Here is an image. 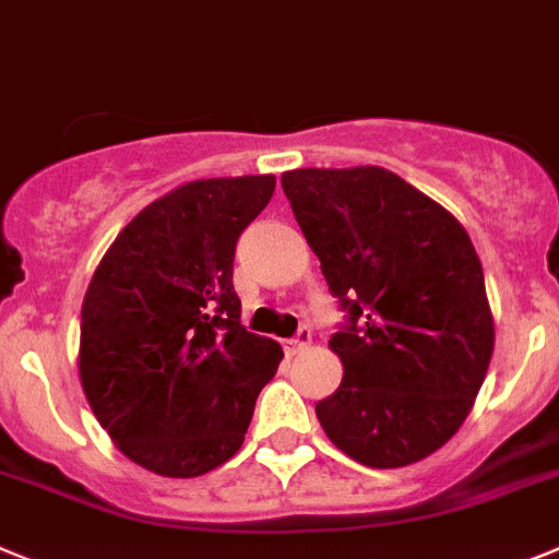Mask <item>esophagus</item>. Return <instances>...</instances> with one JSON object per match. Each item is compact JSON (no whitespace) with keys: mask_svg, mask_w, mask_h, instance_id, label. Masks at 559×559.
Instances as JSON below:
<instances>
[{"mask_svg":"<svg viewBox=\"0 0 559 559\" xmlns=\"http://www.w3.org/2000/svg\"><path fill=\"white\" fill-rule=\"evenodd\" d=\"M311 345V331L309 329H300L298 334L292 336V340L284 342V350L286 356H298L300 350H306Z\"/></svg>","mask_w":559,"mask_h":559,"instance_id":"obj_1","label":"esophagus"}]
</instances>
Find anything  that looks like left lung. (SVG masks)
<instances>
[{
    "mask_svg": "<svg viewBox=\"0 0 559 559\" xmlns=\"http://www.w3.org/2000/svg\"><path fill=\"white\" fill-rule=\"evenodd\" d=\"M295 219L350 325L329 348L342 381L314 406L342 454L404 467L442 449L474 409L496 325L460 219L384 167L281 175Z\"/></svg>",
    "mask_w": 559,
    "mask_h": 559,
    "instance_id": "1",
    "label": "left lung"
}]
</instances>
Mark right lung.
Here are the masks:
<instances>
[{"instance_id": "add662e5", "label": "right lung", "mask_w": 559, "mask_h": 559, "mask_svg": "<svg viewBox=\"0 0 559 559\" xmlns=\"http://www.w3.org/2000/svg\"><path fill=\"white\" fill-rule=\"evenodd\" d=\"M275 175L175 186L119 230L85 289L78 370L114 445L158 476H203L242 449L278 370L275 340L239 323L236 239Z\"/></svg>"}]
</instances>
